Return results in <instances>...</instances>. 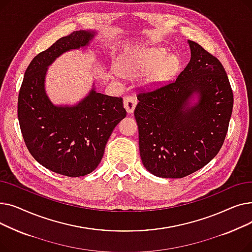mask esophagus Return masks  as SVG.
Here are the masks:
<instances>
[{
	"label": "esophagus",
	"instance_id": "1",
	"mask_svg": "<svg viewBox=\"0 0 252 252\" xmlns=\"http://www.w3.org/2000/svg\"><path fill=\"white\" fill-rule=\"evenodd\" d=\"M124 105L127 113H133L137 105V99L133 96H126L124 99Z\"/></svg>",
	"mask_w": 252,
	"mask_h": 252
}]
</instances>
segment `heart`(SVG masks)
Instances as JSON below:
<instances>
[{"mask_svg": "<svg viewBox=\"0 0 252 252\" xmlns=\"http://www.w3.org/2000/svg\"><path fill=\"white\" fill-rule=\"evenodd\" d=\"M179 64L176 56H168L162 49H139L121 58L118 70L129 77L148 73L147 83L157 85L173 77L179 68Z\"/></svg>", "mask_w": 252, "mask_h": 252, "instance_id": "b5f03b06", "label": "heart"}]
</instances>
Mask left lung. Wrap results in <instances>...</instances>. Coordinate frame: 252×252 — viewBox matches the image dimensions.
Masks as SVG:
<instances>
[{
  "mask_svg": "<svg viewBox=\"0 0 252 252\" xmlns=\"http://www.w3.org/2000/svg\"><path fill=\"white\" fill-rule=\"evenodd\" d=\"M188 43L191 59L176 81L137 95L141 159L159 178H184L206 165L220 150L232 115L223 66L199 44ZM194 94L198 102L192 104Z\"/></svg>",
  "mask_w": 252,
  "mask_h": 252,
  "instance_id": "obj_1",
  "label": "left lung"
}]
</instances>
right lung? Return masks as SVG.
Returning a JSON list of instances; mask_svg holds the SVG:
<instances>
[{
	"instance_id": "1",
	"label": "right lung",
	"mask_w": 252,
	"mask_h": 252,
	"mask_svg": "<svg viewBox=\"0 0 252 252\" xmlns=\"http://www.w3.org/2000/svg\"><path fill=\"white\" fill-rule=\"evenodd\" d=\"M94 35L73 32L37 54L25 70L18 96V121L29 151L39 164L70 178L96 169L112 130L126 116L123 98L95 89L74 106H55L46 94L48 66L64 52L88 46Z\"/></svg>"
}]
</instances>
